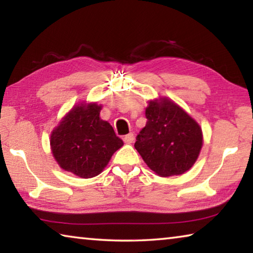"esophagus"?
<instances>
[{
  "instance_id": "1",
  "label": "esophagus",
  "mask_w": 253,
  "mask_h": 253,
  "mask_svg": "<svg viewBox=\"0 0 253 253\" xmlns=\"http://www.w3.org/2000/svg\"><path fill=\"white\" fill-rule=\"evenodd\" d=\"M134 139H135V137L132 132H129V134L124 136V142H125L126 144H131L132 142H134Z\"/></svg>"
}]
</instances>
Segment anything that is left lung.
<instances>
[{"label": "left lung", "mask_w": 253, "mask_h": 253, "mask_svg": "<svg viewBox=\"0 0 253 253\" xmlns=\"http://www.w3.org/2000/svg\"><path fill=\"white\" fill-rule=\"evenodd\" d=\"M146 125L136 137L135 148L160 176L190 169L202 147V129L181 107L162 99L149 101Z\"/></svg>", "instance_id": "obj_1"}]
</instances>
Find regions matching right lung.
I'll list each match as a JSON object with an SVG mask.
<instances>
[{
    "label": "right lung",
    "mask_w": 253,
    "mask_h": 253,
    "mask_svg": "<svg viewBox=\"0 0 253 253\" xmlns=\"http://www.w3.org/2000/svg\"><path fill=\"white\" fill-rule=\"evenodd\" d=\"M101 106L81 104L51 135V149L60 168L83 178L100 174L124 143L109 123L99 118Z\"/></svg>",
    "instance_id": "add662e5"
}]
</instances>
